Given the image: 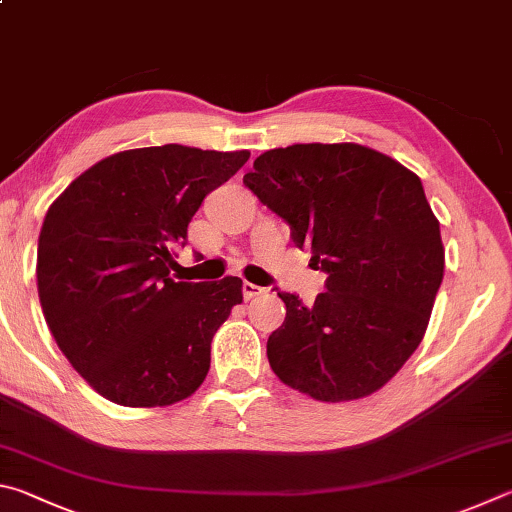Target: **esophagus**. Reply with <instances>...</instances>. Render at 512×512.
<instances>
[{"mask_svg": "<svg viewBox=\"0 0 512 512\" xmlns=\"http://www.w3.org/2000/svg\"><path fill=\"white\" fill-rule=\"evenodd\" d=\"M265 292H267V290L261 288V285H256V283H249V281L242 283V297H245V301L261 297V294H265Z\"/></svg>", "mask_w": 512, "mask_h": 512, "instance_id": "34e87169", "label": "esophagus"}]
</instances>
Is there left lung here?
I'll return each mask as SVG.
<instances>
[{
    "instance_id": "8db88e82",
    "label": "left lung",
    "mask_w": 512,
    "mask_h": 512,
    "mask_svg": "<svg viewBox=\"0 0 512 512\" xmlns=\"http://www.w3.org/2000/svg\"><path fill=\"white\" fill-rule=\"evenodd\" d=\"M242 182L328 274L312 306L276 288L285 321L267 339L272 371L324 402L384 387L423 339L445 270L418 175L357 143H294L263 152Z\"/></svg>"
}]
</instances>
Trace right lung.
<instances>
[{
    "mask_svg": "<svg viewBox=\"0 0 512 512\" xmlns=\"http://www.w3.org/2000/svg\"><path fill=\"white\" fill-rule=\"evenodd\" d=\"M247 159V150L179 143L116 152L49 206L35 270L42 312L103 398L166 407L204 382L211 339L242 301V281L186 283L170 270L204 197Z\"/></svg>",
    "mask_w": 512,
    "mask_h": 512,
    "instance_id": "1",
    "label": "right lung"
}]
</instances>
